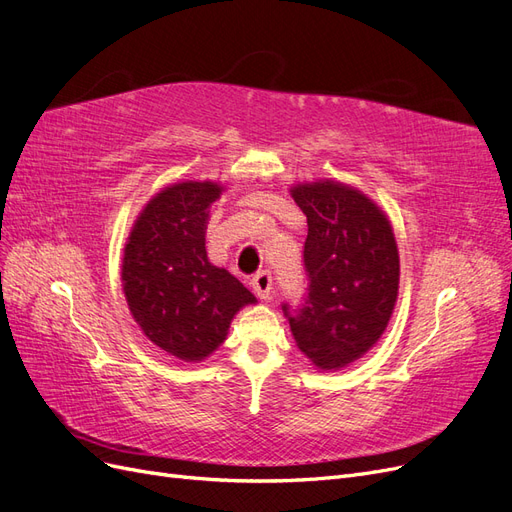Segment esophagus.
<instances>
[{
	"label": "esophagus",
	"instance_id": "34e87169",
	"mask_svg": "<svg viewBox=\"0 0 512 512\" xmlns=\"http://www.w3.org/2000/svg\"><path fill=\"white\" fill-rule=\"evenodd\" d=\"M252 288L256 292V297L267 301L271 297V288H273V280H271V273L269 271H258L252 277Z\"/></svg>",
	"mask_w": 512,
	"mask_h": 512
}]
</instances>
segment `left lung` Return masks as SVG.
<instances>
[{"label":"left lung","mask_w":512,"mask_h":512,"mask_svg":"<svg viewBox=\"0 0 512 512\" xmlns=\"http://www.w3.org/2000/svg\"><path fill=\"white\" fill-rule=\"evenodd\" d=\"M307 215L309 292L297 314L282 305L299 350L318 371L363 359L386 331L399 294L393 226L374 200L348 183L318 179L290 185Z\"/></svg>","instance_id":"obj_1"}]
</instances>
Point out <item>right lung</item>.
<instances>
[{
    "mask_svg": "<svg viewBox=\"0 0 512 512\" xmlns=\"http://www.w3.org/2000/svg\"><path fill=\"white\" fill-rule=\"evenodd\" d=\"M226 188L179 181L147 200L123 247L121 284L134 322L160 350L200 363L256 297L207 256L209 209Z\"/></svg>",
    "mask_w": 512,
    "mask_h": 512,
    "instance_id": "right-lung-1",
    "label": "right lung"
}]
</instances>
